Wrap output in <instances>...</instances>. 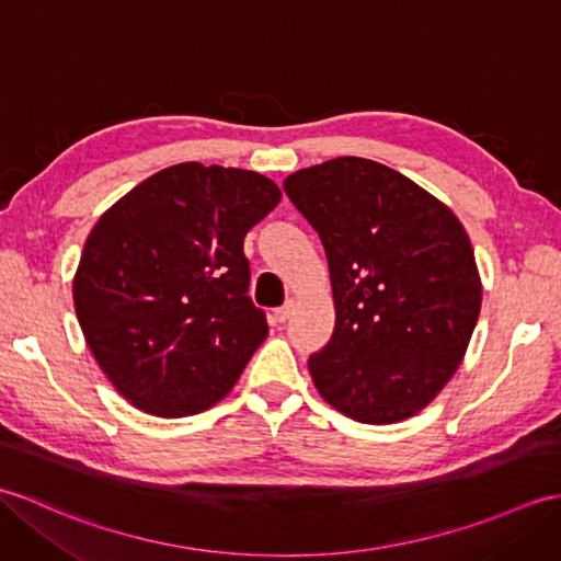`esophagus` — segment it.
<instances>
[{
  "label": "esophagus",
  "mask_w": 561,
  "mask_h": 561,
  "mask_svg": "<svg viewBox=\"0 0 561 561\" xmlns=\"http://www.w3.org/2000/svg\"><path fill=\"white\" fill-rule=\"evenodd\" d=\"M294 310H296V298H289V301H286L282 308L275 310V318H277L279 322H286V320H289V318L294 316Z\"/></svg>",
  "instance_id": "obj_1"
}]
</instances>
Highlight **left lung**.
Returning <instances> with one entry per match:
<instances>
[{"label": "left lung", "mask_w": 561, "mask_h": 561, "mask_svg": "<svg viewBox=\"0 0 561 561\" xmlns=\"http://www.w3.org/2000/svg\"><path fill=\"white\" fill-rule=\"evenodd\" d=\"M330 263L334 334L308 370L358 423L421 413L466 356L483 304L473 245L433 193L380 162L336 158L284 179Z\"/></svg>", "instance_id": "obj_1"}]
</instances>
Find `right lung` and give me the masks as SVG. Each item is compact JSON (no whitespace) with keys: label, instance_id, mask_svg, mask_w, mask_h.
I'll return each instance as SVG.
<instances>
[{"label":"right lung","instance_id":"obj_1","mask_svg":"<svg viewBox=\"0 0 561 561\" xmlns=\"http://www.w3.org/2000/svg\"><path fill=\"white\" fill-rule=\"evenodd\" d=\"M279 201V186L257 172L181 162L95 221L73 275V308L98 366L128 403L184 419L231 392L270 332L245 296L243 239Z\"/></svg>","mask_w":561,"mask_h":561}]
</instances>
